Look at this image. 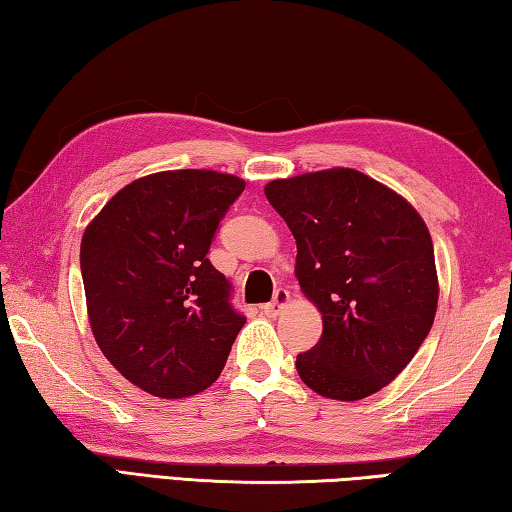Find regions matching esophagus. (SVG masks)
Segmentation results:
<instances>
[{
	"label": "esophagus",
	"instance_id": "1",
	"mask_svg": "<svg viewBox=\"0 0 512 512\" xmlns=\"http://www.w3.org/2000/svg\"><path fill=\"white\" fill-rule=\"evenodd\" d=\"M289 300H291V296H289L287 289H277L273 300L266 302V305L262 307V311H264V314H268V316H277L284 307L289 305Z\"/></svg>",
	"mask_w": 512,
	"mask_h": 512
}]
</instances>
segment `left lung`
<instances>
[{
	"mask_svg": "<svg viewBox=\"0 0 512 512\" xmlns=\"http://www.w3.org/2000/svg\"><path fill=\"white\" fill-rule=\"evenodd\" d=\"M296 239V277L323 336L296 368L311 391L354 402L409 366L438 307L427 223L391 187L334 167L264 187Z\"/></svg>",
	"mask_w": 512,
	"mask_h": 512,
	"instance_id": "1",
	"label": "left lung"
}]
</instances>
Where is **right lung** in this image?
<instances>
[{"instance_id":"obj_1","label":"right lung","mask_w":512,"mask_h":512,"mask_svg":"<svg viewBox=\"0 0 512 512\" xmlns=\"http://www.w3.org/2000/svg\"><path fill=\"white\" fill-rule=\"evenodd\" d=\"M244 187L210 169L151 173L119 189L83 232L94 341L131 384L162 400L210 388L246 323L207 259Z\"/></svg>"}]
</instances>
